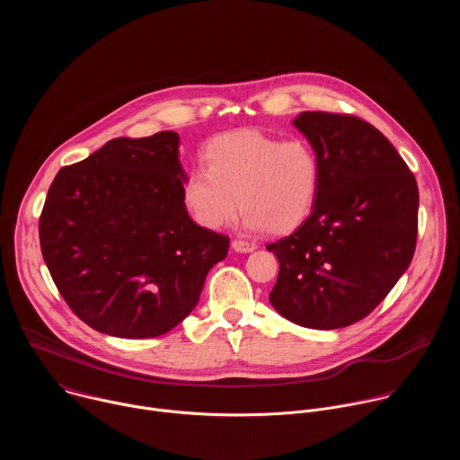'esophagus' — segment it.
<instances>
[{
  "label": "esophagus",
  "mask_w": 460,
  "mask_h": 460,
  "mask_svg": "<svg viewBox=\"0 0 460 460\" xmlns=\"http://www.w3.org/2000/svg\"><path fill=\"white\" fill-rule=\"evenodd\" d=\"M231 247L236 251V252H251L256 249V243L254 242H247V240H240V238H234L231 242Z\"/></svg>",
  "instance_id": "obj_1"
}]
</instances>
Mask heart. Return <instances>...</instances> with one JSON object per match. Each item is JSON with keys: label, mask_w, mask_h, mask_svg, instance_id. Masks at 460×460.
Instances as JSON below:
<instances>
[{"label": "heart", "mask_w": 460, "mask_h": 460, "mask_svg": "<svg viewBox=\"0 0 460 460\" xmlns=\"http://www.w3.org/2000/svg\"><path fill=\"white\" fill-rule=\"evenodd\" d=\"M204 167L190 169L181 200L206 229L229 226L240 208L251 229L288 234L313 213L320 190V160L305 138L282 140L260 130L215 138Z\"/></svg>", "instance_id": "b5f03b06"}]
</instances>
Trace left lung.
Segmentation results:
<instances>
[{
    "label": "left lung",
    "instance_id": "left-lung-1",
    "mask_svg": "<svg viewBox=\"0 0 460 460\" xmlns=\"http://www.w3.org/2000/svg\"><path fill=\"white\" fill-rule=\"evenodd\" d=\"M293 125L322 178L311 217L266 245L280 264L270 302L293 323L339 330L367 316L410 268L419 187L397 149L357 116L307 111Z\"/></svg>",
    "mask_w": 460,
    "mask_h": 460
}]
</instances>
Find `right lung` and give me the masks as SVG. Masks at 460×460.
Returning a JSON list of instances; mask_svg holds the SVG:
<instances>
[{"instance_id": "1", "label": "right lung", "mask_w": 460, "mask_h": 460, "mask_svg": "<svg viewBox=\"0 0 460 460\" xmlns=\"http://www.w3.org/2000/svg\"><path fill=\"white\" fill-rule=\"evenodd\" d=\"M180 137L114 138L59 169L40 217V245L67 305L121 339L171 332L199 304L229 238L200 227L181 200Z\"/></svg>"}]
</instances>
